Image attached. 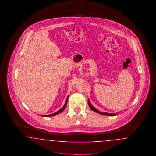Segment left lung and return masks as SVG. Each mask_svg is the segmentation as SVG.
I'll list each match as a JSON object with an SVG mask.
<instances>
[{"mask_svg": "<svg viewBox=\"0 0 156 156\" xmlns=\"http://www.w3.org/2000/svg\"><path fill=\"white\" fill-rule=\"evenodd\" d=\"M88 105H89V108L91 110L94 111V112H96L97 113H99V114H101V115H106V116H115L116 115V113H106V112H101L99 111L98 110H97V109L95 108H94L91 104L90 103V101L88 100Z\"/></svg>", "mask_w": 156, "mask_h": 156, "instance_id": "left-lung-1", "label": "left lung"}]
</instances>
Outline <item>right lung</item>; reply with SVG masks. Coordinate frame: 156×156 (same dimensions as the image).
<instances>
[{
    "instance_id": "1",
    "label": "right lung",
    "mask_w": 156,
    "mask_h": 156,
    "mask_svg": "<svg viewBox=\"0 0 156 156\" xmlns=\"http://www.w3.org/2000/svg\"><path fill=\"white\" fill-rule=\"evenodd\" d=\"M67 101H68V98H67V99H66V103H65V105H64V106L59 110L58 112H55V113H53V114H51V115H43V116H45V117H50V116H55V115H58V114H59L61 112H62L63 111L64 109H65V108H66V106H67Z\"/></svg>"
}]
</instances>
